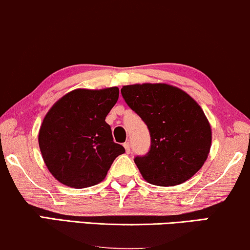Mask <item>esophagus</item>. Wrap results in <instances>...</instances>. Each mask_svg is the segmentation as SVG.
<instances>
[{"mask_svg":"<svg viewBox=\"0 0 250 250\" xmlns=\"http://www.w3.org/2000/svg\"><path fill=\"white\" fill-rule=\"evenodd\" d=\"M124 147H125V152L128 154L129 152H131V146H129V143L128 142H125L124 143Z\"/></svg>","mask_w":250,"mask_h":250,"instance_id":"1","label":"esophagus"}]
</instances>
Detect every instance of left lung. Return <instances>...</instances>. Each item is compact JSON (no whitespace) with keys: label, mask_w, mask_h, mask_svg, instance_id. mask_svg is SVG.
<instances>
[{"label":"left lung","mask_w":250,"mask_h":250,"mask_svg":"<svg viewBox=\"0 0 250 250\" xmlns=\"http://www.w3.org/2000/svg\"><path fill=\"white\" fill-rule=\"evenodd\" d=\"M121 92L150 132V151L134 159L143 178L157 186L191 178L203 167L212 143L211 125L200 104L167 83L124 85Z\"/></svg>","instance_id":"8db88e82"}]
</instances>
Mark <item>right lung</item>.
I'll use <instances>...</instances> for the list:
<instances>
[{"label": "right lung", "instance_id": "add662e5", "mask_svg": "<svg viewBox=\"0 0 250 250\" xmlns=\"http://www.w3.org/2000/svg\"><path fill=\"white\" fill-rule=\"evenodd\" d=\"M118 96L117 86L75 89L46 114L39 129V149L49 172L63 185H97L107 176L115 159L125 152L114 142L106 123Z\"/></svg>", "mask_w": 250, "mask_h": 250}]
</instances>
